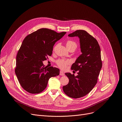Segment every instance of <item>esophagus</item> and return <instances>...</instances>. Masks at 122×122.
<instances>
[{"instance_id":"esophagus-1","label":"esophagus","mask_w":122,"mask_h":122,"mask_svg":"<svg viewBox=\"0 0 122 122\" xmlns=\"http://www.w3.org/2000/svg\"><path fill=\"white\" fill-rule=\"evenodd\" d=\"M59 74H60V75H61V76H64V75H65L64 72L63 71H60Z\"/></svg>"}]
</instances>
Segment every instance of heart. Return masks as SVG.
Returning <instances> with one entry per match:
<instances>
[{
    "instance_id": "b5f03b06",
    "label": "heart",
    "mask_w": 122,
    "mask_h": 122,
    "mask_svg": "<svg viewBox=\"0 0 122 122\" xmlns=\"http://www.w3.org/2000/svg\"><path fill=\"white\" fill-rule=\"evenodd\" d=\"M66 46L69 50H71V49L75 50L77 47V44L76 42L71 40H68L67 41L66 43ZM56 63L60 68L65 70V69L66 68L67 65L71 63V61L69 60L59 59L56 61Z\"/></svg>"
}]
</instances>
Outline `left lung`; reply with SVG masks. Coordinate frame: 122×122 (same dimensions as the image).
Returning <instances> with one entry per match:
<instances>
[{
    "label": "left lung",
    "instance_id": "left-lung-1",
    "mask_svg": "<svg viewBox=\"0 0 122 122\" xmlns=\"http://www.w3.org/2000/svg\"><path fill=\"white\" fill-rule=\"evenodd\" d=\"M68 36L79 37L82 54L71 67L79 71L78 75L66 73L69 82L63 90L67 96L78 98L87 95L97 83L102 65L101 51L97 40L85 30H78Z\"/></svg>",
    "mask_w": 122,
    "mask_h": 122
}]
</instances>
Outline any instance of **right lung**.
Here are the masks:
<instances>
[{"label": "right lung", "mask_w": 122, "mask_h": 122, "mask_svg": "<svg viewBox=\"0 0 122 122\" xmlns=\"http://www.w3.org/2000/svg\"><path fill=\"white\" fill-rule=\"evenodd\" d=\"M66 33L41 28L24 40L16 56L15 72L20 85L27 92H42L49 79L59 75L58 68L44 67L42 62L51 56L55 43Z\"/></svg>", "instance_id": "1"}]
</instances>
